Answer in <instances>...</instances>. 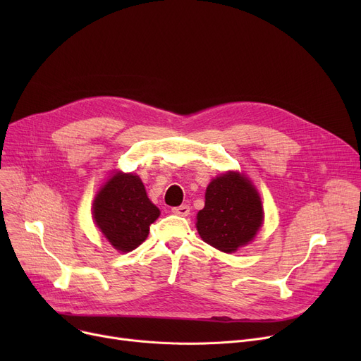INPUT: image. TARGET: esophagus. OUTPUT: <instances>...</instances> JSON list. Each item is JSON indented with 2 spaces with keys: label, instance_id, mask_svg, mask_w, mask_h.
<instances>
[{
  "label": "esophagus",
  "instance_id": "34e87169",
  "mask_svg": "<svg viewBox=\"0 0 361 361\" xmlns=\"http://www.w3.org/2000/svg\"><path fill=\"white\" fill-rule=\"evenodd\" d=\"M173 214L176 215H180V216H187L188 214H190V206L188 204H181V206H177V207H173Z\"/></svg>",
  "mask_w": 361,
  "mask_h": 361
}]
</instances>
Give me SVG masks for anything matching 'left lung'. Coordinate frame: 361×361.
Segmentation results:
<instances>
[{
  "mask_svg": "<svg viewBox=\"0 0 361 361\" xmlns=\"http://www.w3.org/2000/svg\"><path fill=\"white\" fill-rule=\"evenodd\" d=\"M204 207L197 214V231L212 247L233 253L253 240L263 209L256 188L238 173H226L207 185Z\"/></svg>",
  "mask_w": 361,
  "mask_h": 361,
  "instance_id": "obj_1",
  "label": "left lung"
}]
</instances>
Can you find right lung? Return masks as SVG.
<instances>
[{
	"mask_svg": "<svg viewBox=\"0 0 361 361\" xmlns=\"http://www.w3.org/2000/svg\"><path fill=\"white\" fill-rule=\"evenodd\" d=\"M159 209L146 195L137 176L116 174L102 187L93 203V218L102 234L120 252L135 250L142 244Z\"/></svg>",
	"mask_w": 361,
	"mask_h": 361,
	"instance_id": "add662e5",
	"label": "right lung"
}]
</instances>
